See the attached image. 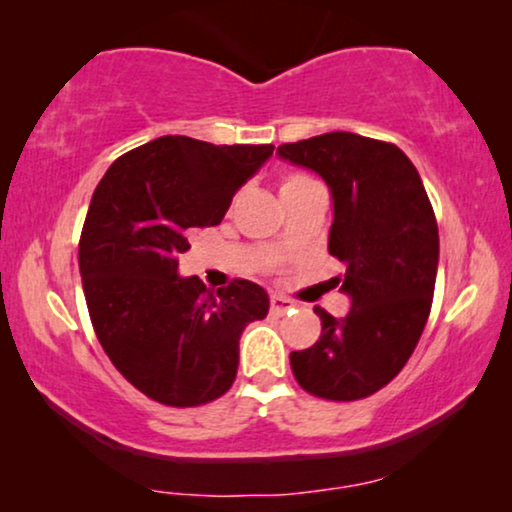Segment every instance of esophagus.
<instances>
[{
	"mask_svg": "<svg viewBox=\"0 0 512 512\" xmlns=\"http://www.w3.org/2000/svg\"><path fill=\"white\" fill-rule=\"evenodd\" d=\"M270 307H272V312H277V314H284L286 310H291L293 307V303L286 296H279V293H272L270 296Z\"/></svg>",
	"mask_w": 512,
	"mask_h": 512,
	"instance_id": "34e87169",
	"label": "esophagus"
}]
</instances>
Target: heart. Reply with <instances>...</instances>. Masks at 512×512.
<instances>
[{
	"label": "heart",
	"mask_w": 512,
	"mask_h": 512,
	"mask_svg": "<svg viewBox=\"0 0 512 512\" xmlns=\"http://www.w3.org/2000/svg\"><path fill=\"white\" fill-rule=\"evenodd\" d=\"M307 184H312L310 177H303V174H291V177H286L282 181V188H279V193H282V195L293 193V191H298V188H303ZM277 249H279V244H277Z\"/></svg>",
	"instance_id": "obj_1"
}]
</instances>
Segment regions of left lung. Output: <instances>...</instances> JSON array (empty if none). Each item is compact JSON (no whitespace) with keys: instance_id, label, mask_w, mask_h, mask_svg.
I'll use <instances>...</instances> for the list:
<instances>
[{"instance_id":"8db88e82","label":"left lung","mask_w":512,"mask_h":512,"mask_svg":"<svg viewBox=\"0 0 512 512\" xmlns=\"http://www.w3.org/2000/svg\"><path fill=\"white\" fill-rule=\"evenodd\" d=\"M277 153L326 181L328 251L347 263L338 284L352 300L345 317L314 310L321 335L291 352V370L319 398H366L401 373L429 319L440 251L429 195L398 146L354 132H326Z\"/></svg>"}]
</instances>
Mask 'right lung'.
Returning a JSON list of instances; mask_svg holds the SVG:
<instances>
[{"mask_svg":"<svg viewBox=\"0 0 512 512\" xmlns=\"http://www.w3.org/2000/svg\"><path fill=\"white\" fill-rule=\"evenodd\" d=\"M272 151L165 135L118 158L95 188L79 242L90 321L118 373L153 401L193 408L226 394L242 331L270 310L263 286L235 279L214 293L179 275V256Z\"/></svg>","mask_w":512,"mask_h":512,"instance_id":"obj_1","label":"right lung"}]
</instances>
